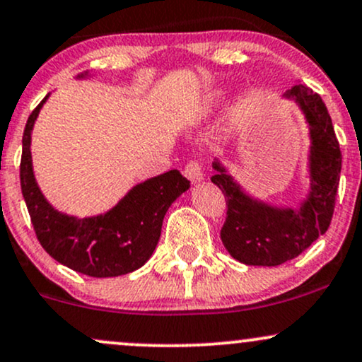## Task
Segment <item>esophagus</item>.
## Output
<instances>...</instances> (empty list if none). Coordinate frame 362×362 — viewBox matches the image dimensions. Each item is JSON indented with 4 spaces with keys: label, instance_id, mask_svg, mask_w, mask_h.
<instances>
[{
    "label": "esophagus",
    "instance_id": "34e87169",
    "mask_svg": "<svg viewBox=\"0 0 362 362\" xmlns=\"http://www.w3.org/2000/svg\"><path fill=\"white\" fill-rule=\"evenodd\" d=\"M184 175L189 178V180L192 182V184H199V182H201L202 178H204V173H202L201 163H199V161H195V160L189 161V163H187L185 168H184Z\"/></svg>",
    "mask_w": 362,
    "mask_h": 362
}]
</instances>
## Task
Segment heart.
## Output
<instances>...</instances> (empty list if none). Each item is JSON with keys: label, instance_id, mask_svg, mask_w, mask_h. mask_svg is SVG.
Returning <instances> with one entry per match:
<instances>
[{"label": "heart", "instance_id": "obj_1", "mask_svg": "<svg viewBox=\"0 0 362 362\" xmlns=\"http://www.w3.org/2000/svg\"><path fill=\"white\" fill-rule=\"evenodd\" d=\"M214 105H216V100H211L209 103H207V109L213 110V109H214Z\"/></svg>", "mask_w": 362, "mask_h": 362}]
</instances>
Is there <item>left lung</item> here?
<instances>
[{"mask_svg":"<svg viewBox=\"0 0 362 362\" xmlns=\"http://www.w3.org/2000/svg\"><path fill=\"white\" fill-rule=\"evenodd\" d=\"M282 97L296 102L310 129V192L300 207H277L252 197L224 165L213 163L211 180L223 190L228 206L221 242L233 259L247 265L274 267L294 259L325 233L334 216L342 153L325 103L301 83Z\"/></svg>","mask_w":362,"mask_h":362,"instance_id":"obj_1","label":"left lung"}]
</instances>
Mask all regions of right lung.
Wrapping results in <instances>:
<instances>
[{
  "mask_svg": "<svg viewBox=\"0 0 362 362\" xmlns=\"http://www.w3.org/2000/svg\"><path fill=\"white\" fill-rule=\"evenodd\" d=\"M47 98L27 120L20 163L22 194L40 245L59 264L90 277H117L143 267L155 252L168 207L190 182L178 170H170L132 187L103 214L76 218L54 209L37 185L30 153L32 129Z\"/></svg>",
  "mask_w": 362,
  "mask_h": 362,
  "instance_id": "add662e5",
  "label": "right lung"
}]
</instances>
